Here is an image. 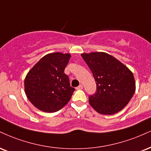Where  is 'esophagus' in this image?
<instances>
[{"mask_svg":"<svg viewBox=\"0 0 151 151\" xmlns=\"http://www.w3.org/2000/svg\"><path fill=\"white\" fill-rule=\"evenodd\" d=\"M82 88H83V85H81V84H80L79 86L77 87V89H78V90L82 89Z\"/></svg>","mask_w":151,"mask_h":151,"instance_id":"34e87169","label":"esophagus"}]
</instances>
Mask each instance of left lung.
<instances>
[{
    "label": "left lung",
    "instance_id": "1",
    "mask_svg": "<svg viewBox=\"0 0 151 151\" xmlns=\"http://www.w3.org/2000/svg\"><path fill=\"white\" fill-rule=\"evenodd\" d=\"M96 82V93L88 102L96 112L113 115L128 104L136 91L134 74L126 65L103 52L81 53Z\"/></svg>",
    "mask_w": 151,
    "mask_h": 151
}]
</instances>
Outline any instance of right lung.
Returning a JSON list of instances; mask_svg holds the SVG:
<instances>
[{
    "label": "right lung",
    "mask_w": 151,
    "mask_h": 151,
    "mask_svg": "<svg viewBox=\"0 0 151 151\" xmlns=\"http://www.w3.org/2000/svg\"><path fill=\"white\" fill-rule=\"evenodd\" d=\"M71 55L56 52L41 58L29 71L24 79V92L36 108L55 112L68 103L74 91L65 74Z\"/></svg>",
    "instance_id": "add662e5"
}]
</instances>
